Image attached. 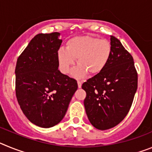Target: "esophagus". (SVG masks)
<instances>
[{
    "label": "esophagus",
    "mask_w": 152,
    "mask_h": 152,
    "mask_svg": "<svg viewBox=\"0 0 152 152\" xmlns=\"http://www.w3.org/2000/svg\"><path fill=\"white\" fill-rule=\"evenodd\" d=\"M82 81L81 80H77V85H78V88H81V86H82Z\"/></svg>",
    "instance_id": "1"
}]
</instances>
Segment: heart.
Returning <instances> with one entry per match:
<instances>
[{
  "label": "heart",
  "instance_id": "b5f03b06",
  "mask_svg": "<svg viewBox=\"0 0 152 152\" xmlns=\"http://www.w3.org/2000/svg\"><path fill=\"white\" fill-rule=\"evenodd\" d=\"M111 52V44L106 39L91 36H75L66 42V49L58 51L57 59L63 74L69 73L77 59L79 66L73 75L80 77L88 72L91 75L100 73L107 66Z\"/></svg>",
  "mask_w": 152,
  "mask_h": 152
}]
</instances>
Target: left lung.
Here are the masks:
<instances>
[{"label":"left lung","mask_w":152,"mask_h":152,"mask_svg":"<svg viewBox=\"0 0 152 152\" xmlns=\"http://www.w3.org/2000/svg\"><path fill=\"white\" fill-rule=\"evenodd\" d=\"M112 52L105 68L82 84L88 119L95 128L106 130L123 121L133 102L138 88V73L133 58L111 36Z\"/></svg>","instance_id":"8db88e82"}]
</instances>
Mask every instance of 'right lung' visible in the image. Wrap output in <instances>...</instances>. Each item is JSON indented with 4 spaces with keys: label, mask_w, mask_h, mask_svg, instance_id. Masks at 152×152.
<instances>
[{
    "label": "right lung",
    "mask_w": 152,
    "mask_h": 152,
    "mask_svg": "<svg viewBox=\"0 0 152 152\" xmlns=\"http://www.w3.org/2000/svg\"><path fill=\"white\" fill-rule=\"evenodd\" d=\"M59 33H39L17 58L16 96L31 123L49 128L61 121L77 89L75 79L63 75L57 59Z\"/></svg>",
    "instance_id": "right-lung-1"
}]
</instances>
